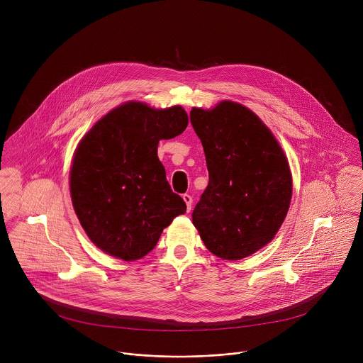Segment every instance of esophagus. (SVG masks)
I'll use <instances>...</instances> for the list:
<instances>
[{"mask_svg":"<svg viewBox=\"0 0 363 363\" xmlns=\"http://www.w3.org/2000/svg\"><path fill=\"white\" fill-rule=\"evenodd\" d=\"M183 200H184V203L187 206V211H190L191 209V204H193V197L190 194H183Z\"/></svg>","mask_w":363,"mask_h":363,"instance_id":"34e87169","label":"esophagus"}]
</instances>
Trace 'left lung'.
Returning a JSON list of instances; mask_svg holds the SVG:
<instances>
[{"mask_svg": "<svg viewBox=\"0 0 363 363\" xmlns=\"http://www.w3.org/2000/svg\"><path fill=\"white\" fill-rule=\"evenodd\" d=\"M190 121L209 176L193 223L212 255L245 259L274 239L288 213L292 176L286 156L243 104L223 101L211 110L193 107Z\"/></svg>", "mask_w": 363, "mask_h": 363, "instance_id": "8db88e82", "label": "left lung"}]
</instances>
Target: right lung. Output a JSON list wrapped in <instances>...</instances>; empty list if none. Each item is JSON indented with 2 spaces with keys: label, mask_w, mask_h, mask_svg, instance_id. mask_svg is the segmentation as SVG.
Here are the masks:
<instances>
[{
  "label": "right lung",
  "mask_w": 363,
  "mask_h": 363,
  "mask_svg": "<svg viewBox=\"0 0 363 363\" xmlns=\"http://www.w3.org/2000/svg\"><path fill=\"white\" fill-rule=\"evenodd\" d=\"M189 116L180 106L156 110L127 102L101 118L79 143L69 173L75 213L104 253L147 256L172 220L186 212L157 157L160 140L180 135Z\"/></svg>",
  "instance_id": "right-lung-1"
}]
</instances>
